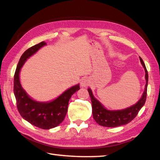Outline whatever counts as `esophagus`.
<instances>
[{
	"label": "esophagus",
	"instance_id": "1",
	"mask_svg": "<svg viewBox=\"0 0 160 160\" xmlns=\"http://www.w3.org/2000/svg\"><path fill=\"white\" fill-rule=\"evenodd\" d=\"M80 85L82 87H87L90 85V81L88 78H83L80 82Z\"/></svg>",
	"mask_w": 160,
	"mask_h": 160
}]
</instances>
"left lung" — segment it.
<instances>
[{"instance_id":"obj_1","label":"left lung","mask_w":160,"mask_h":160,"mask_svg":"<svg viewBox=\"0 0 160 160\" xmlns=\"http://www.w3.org/2000/svg\"><path fill=\"white\" fill-rule=\"evenodd\" d=\"M141 63L145 70L146 85L144 92L136 104L129 108L123 109H117V110H110L103 106L101 102L97 100L93 96L92 91L88 88V92L90 96L92 104V114L93 119L98 125L101 126L108 128H115L126 125L132 121L142 108L145 104L147 96V87H148V74L146 70V66L143 59L139 57Z\"/></svg>"}]
</instances>
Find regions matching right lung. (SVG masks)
<instances>
[{
  "label": "right lung",
  "mask_w": 160,
  "mask_h": 160,
  "mask_svg": "<svg viewBox=\"0 0 160 160\" xmlns=\"http://www.w3.org/2000/svg\"><path fill=\"white\" fill-rule=\"evenodd\" d=\"M46 45V42H41L28 48L21 55L14 77V93L18 110L23 119L37 128L49 130L57 127L64 121L68 101L72 95L80 89V84L70 87L51 101H37L28 94L20 82L21 69L28 59Z\"/></svg>",
  "instance_id": "right-lung-1"
}]
</instances>
